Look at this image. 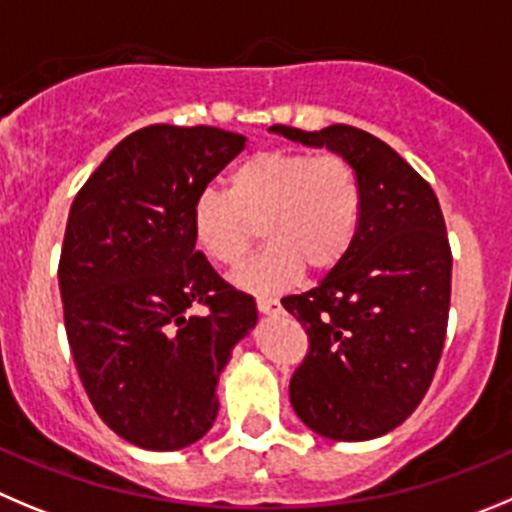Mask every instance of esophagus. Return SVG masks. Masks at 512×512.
<instances>
[{"label": "esophagus", "instance_id": "obj_1", "mask_svg": "<svg viewBox=\"0 0 512 512\" xmlns=\"http://www.w3.org/2000/svg\"><path fill=\"white\" fill-rule=\"evenodd\" d=\"M257 310L265 315H275L283 310V305H280L278 298H257Z\"/></svg>", "mask_w": 512, "mask_h": 512}]
</instances>
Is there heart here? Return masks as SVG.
Returning <instances> with one entry per match:
<instances>
[{"label":"heart","mask_w":512,"mask_h":512,"mask_svg":"<svg viewBox=\"0 0 512 512\" xmlns=\"http://www.w3.org/2000/svg\"><path fill=\"white\" fill-rule=\"evenodd\" d=\"M364 217V186L341 154L260 151L227 176V191H202L191 204V234L209 260L245 265L260 242L270 247L237 275L252 293L290 288L308 267L331 272L351 252Z\"/></svg>","instance_id":"heart-1"}]
</instances>
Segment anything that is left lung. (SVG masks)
Instances as JSON below:
<instances>
[{"instance_id":"left-lung-1","label":"left lung","mask_w":512,"mask_h":512,"mask_svg":"<svg viewBox=\"0 0 512 512\" xmlns=\"http://www.w3.org/2000/svg\"><path fill=\"white\" fill-rule=\"evenodd\" d=\"M272 131L346 156L364 186V217L346 260L318 288L283 298L308 333L290 401L328 439L381 437L419 407L447 336L452 250L437 194L361 128Z\"/></svg>"}]
</instances>
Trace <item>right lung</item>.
I'll use <instances>...</instances> for the list:
<instances>
[{
    "mask_svg": "<svg viewBox=\"0 0 512 512\" xmlns=\"http://www.w3.org/2000/svg\"><path fill=\"white\" fill-rule=\"evenodd\" d=\"M242 148L245 136L212 126L141 128L70 207L57 278L75 369L98 417L143 450L209 432L219 374L257 323L255 298L191 234V204Z\"/></svg>",
    "mask_w": 512,
    "mask_h": 512,
    "instance_id": "obj_1",
    "label": "right lung"
}]
</instances>
